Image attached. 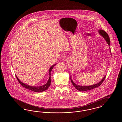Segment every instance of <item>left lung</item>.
<instances>
[{
	"label": "left lung",
	"instance_id": "left-lung-1",
	"mask_svg": "<svg viewBox=\"0 0 122 122\" xmlns=\"http://www.w3.org/2000/svg\"><path fill=\"white\" fill-rule=\"evenodd\" d=\"M99 33L103 37V38L105 39V40L107 41L108 45L109 46L110 45V38L108 35L107 34V33L105 32L104 30H98ZM106 76H105L104 78L102 79V80L101 81H100L99 83L96 84L95 85H91V86H79V85H77L72 80L71 77H70V80L71 81L73 84V85L75 86L76 89L80 91V92H84V91H87L89 90H91L92 89H93L94 88H95L96 87H98L102 83V82L104 81L105 79L106 78Z\"/></svg>",
	"mask_w": 122,
	"mask_h": 122
}]
</instances>
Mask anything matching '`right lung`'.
I'll use <instances>...</instances> for the list:
<instances>
[{
	"mask_svg": "<svg viewBox=\"0 0 122 122\" xmlns=\"http://www.w3.org/2000/svg\"><path fill=\"white\" fill-rule=\"evenodd\" d=\"M56 65V64L53 65L52 66L50 69L49 70V80H48L47 82L46 83V84H45V85H44L43 86H29L28 85H26L25 83H24L23 82H22L21 81H20L19 80V79H18L17 76L15 75L16 76V77L18 81H19V83L23 87L30 90V91H32L33 92H42L43 91H46V90H47L48 89V88L50 86V84H51V71L52 70V68H53L54 66H55Z\"/></svg>",
	"mask_w": 122,
	"mask_h": 122,
	"instance_id": "obj_1",
	"label": "right lung"
}]
</instances>
